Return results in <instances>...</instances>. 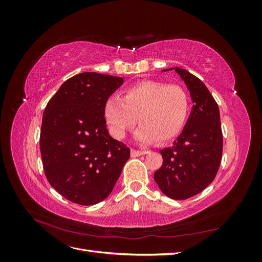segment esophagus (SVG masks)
Returning <instances> with one entry per match:
<instances>
[{"mask_svg": "<svg viewBox=\"0 0 262 262\" xmlns=\"http://www.w3.org/2000/svg\"><path fill=\"white\" fill-rule=\"evenodd\" d=\"M144 154H146L145 150H139V149H134V148L131 149V156L132 157H138V156L144 155Z\"/></svg>", "mask_w": 262, "mask_h": 262, "instance_id": "obj_1", "label": "esophagus"}]
</instances>
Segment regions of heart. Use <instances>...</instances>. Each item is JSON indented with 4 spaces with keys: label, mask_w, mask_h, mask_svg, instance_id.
<instances>
[{
    "label": "heart",
    "mask_w": 262,
    "mask_h": 262,
    "mask_svg": "<svg viewBox=\"0 0 262 262\" xmlns=\"http://www.w3.org/2000/svg\"><path fill=\"white\" fill-rule=\"evenodd\" d=\"M189 109L190 99L182 87L146 81L130 87L123 98L109 97L104 114L110 133L119 140L125 137L139 117L141 124L134 139L142 144H152L175 138L184 128Z\"/></svg>",
    "instance_id": "1"
}]
</instances>
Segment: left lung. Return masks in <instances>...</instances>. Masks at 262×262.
Returning a JSON list of instances; mask_svg holds the SVG:
<instances>
[{
	"label": "left lung",
	"instance_id": "left-lung-1",
	"mask_svg": "<svg viewBox=\"0 0 262 262\" xmlns=\"http://www.w3.org/2000/svg\"><path fill=\"white\" fill-rule=\"evenodd\" d=\"M175 70L193 102L191 113L170 147L160 150L163 165L154 173L161 191L173 200L200 193L215 178L223 150L220 110L207 86L181 68Z\"/></svg>",
	"mask_w": 262,
	"mask_h": 262
}]
</instances>
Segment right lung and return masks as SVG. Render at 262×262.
I'll return each instance as SVG.
<instances>
[{
    "label": "right lung",
    "instance_id": "right-lung-1",
    "mask_svg": "<svg viewBox=\"0 0 262 262\" xmlns=\"http://www.w3.org/2000/svg\"><path fill=\"white\" fill-rule=\"evenodd\" d=\"M122 77L84 72L69 78L43 112L40 152L46 177L66 199L96 204L112 193L130 148L106 128L105 102Z\"/></svg>",
    "mask_w": 262,
    "mask_h": 262
}]
</instances>
